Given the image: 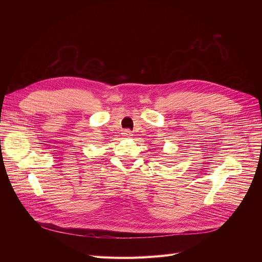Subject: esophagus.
<instances>
[{
  "label": "esophagus",
  "instance_id": "1",
  "mask_svg": "<svg viewBox=\"0 0 262 262\" xmlns=\"http://www.w3.org/2000/svg\"><path fill=\"white\" fill-rule=\"evenodd\" d=\"M123 136H124V137H126V138H129V137H132V136H133V134H132L129 130H124Z\"/></svg>",
  "mask_w": 262,
  "mask_h": 262
}]
</instances>
